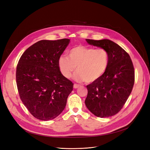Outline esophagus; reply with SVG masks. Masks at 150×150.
Returning <instances> with one entry per match:
<instances>
[{
    "instance_id": "34e87169",
    "label": "esophagus",
    "mask_w": 150,
    "mask_h": 150,
    "mask_svg": "<svg viewBox=\"0 0 150 150\" xmlns=\"http://www.w3.org/2000/svg\"><path fill=\"white\" fill-rule=\"evenodd\" d=\"M79 86H80V85H78V84H74V88H75V89H76V88H78Z\"/></svg>"
}]
</instances>
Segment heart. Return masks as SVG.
<instances>
[{"instance_id":"obj_1","label":"heart","mask_w":150,"mask_h":150,"mask_svg":"<svg viewBox=\"0 0 150 150\" xmlns=\"http://www.w3.org/2000/svg\"><path fill=\"white\" fill-rule=\"evenodd\" d=\"M109 62V53L105 49L77 46L70 50L68 57L61 56L59 59L58 67L65 79L70 78L76 67L74 80L92 83L101 79L106 73Z\"/></svg>"}]
</instances>
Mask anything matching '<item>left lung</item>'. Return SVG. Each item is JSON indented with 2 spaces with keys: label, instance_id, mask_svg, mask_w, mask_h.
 I'll return each mask as SVG.
<instances>
[{
  "label": "left lung",
  "instance_id": "obj_1",
  "mask_svg": "<svg viewBox=\"0 0 150 150\" xmlns=\"http://www.w3.org/2000/svg\"><path fill=\"white\" fill-rule=\"evenodd\" d=\"M90 45L105 49L110 62L106 73L86 86V108L99 117H109L118 113L132 91L135 71L130 55L117 44L109 40L86 39Z\"/></svg>",
  "mask_w": 150,
  "mask_h": 150
}]
</instances>
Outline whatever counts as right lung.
<instances>
[{"instance_id":"right-lung-1","label":"right lung","mask_w":150,"mask_h":150,"mask_svg":"<svg viewBox=\"0 0 150 150\" xmlns=\"http://www.w3.org/2000/svg\"><path fill=\"white\" fill-rule=\"evenodd\" d=\"M69 39L41 40L28 48L16 67V80L21 101L38 119L49 120L65 108L74 83L61 74L58 60Z\"/></svg>"}]
</instances>
